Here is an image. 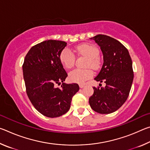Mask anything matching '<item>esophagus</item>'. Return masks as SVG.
Segmentation results:
<instances>
[{"instance_id":"obj_1","label":"esophagus","mask_w":150,"mask_h":150,"mask_svg":"<svg viewBox=\"0 0 150 150\" xmlns=\"http://www.w3.org/2000/svg\"><path fill=\"white\" fill-rule=\"evenodd\" d=\"M84 87H85V85H83V84H80L79 85V87L81 88H83Z\"/></svg>"}]
</instances>
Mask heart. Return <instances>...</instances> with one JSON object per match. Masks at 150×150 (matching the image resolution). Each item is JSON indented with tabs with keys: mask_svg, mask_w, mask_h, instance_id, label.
<instances>
[{
	"mask_svg": "<svg viewBox=\"0 0 150 150\" xmlns=\"http://www.w3.org/2000/svg\"><path fill=\"white\" fill-rule=\"evenodd\" d=\"M75 50L78 55H84L88 57L86 67L93 68L94 69H98L99 66L98 56L99 50L96 47L89 44H83L77 45ZM76 57L69 48L65 47L61 52L59 54V60L62 64L66 69H71L75 65ZM93 76V72L91 69H76L69 73V78L71 81L77 83H83L89 79Z\"/></svg>",
	"mask_w": 150,
	"mask_h": 150,
	"instance_id": "b5f03b06",
	"label": "heart"
}]
</instances>
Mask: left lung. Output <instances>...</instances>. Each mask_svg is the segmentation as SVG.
I'll return each instance as SVG.
<instances>
[{
  "label": "left lung",
  "mask_w": 150,
  "mask_h": 150,
  "mask_svg": "<svg viewBox=\"0 0 150 150\" xmlns=\"http://www.w3.org/2000/svg\"><path fill=\"white\" fill-rule=\"evenodd\" d=\"M100 47L104 63L95 78L105 82V87H93V95L88 99L94 111L110 114L121 107L130 93L134 79L132 62L126 47L113 38L98 34L91 38Z\"/></svg>",
  "instance_id": "1"
}]
</instances>
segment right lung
<instances>
[{
	"label": "right lung",
	"mask_w": 150,
	"mask_h": 150,
	"mask_svg": "<svg viewBox=\"0 0 150 150\" xmlns=\"http://www.w3.org/2000/svg\"><path fill=\"white\" fill-rule=\"evenodd\" d=\"M66 45L67 43L59 40L39 43L29 50L22 65L27 95L34 108L47 117H58L67 112L72 97L79 90L77 83H63L67 73L59 54ZM61 83L60 88L55 87Z\"/></svg>",
	"instance_id": "1"
}]
</instances>
